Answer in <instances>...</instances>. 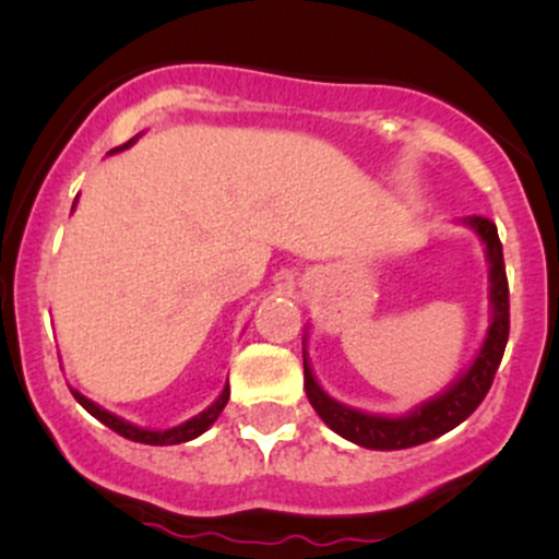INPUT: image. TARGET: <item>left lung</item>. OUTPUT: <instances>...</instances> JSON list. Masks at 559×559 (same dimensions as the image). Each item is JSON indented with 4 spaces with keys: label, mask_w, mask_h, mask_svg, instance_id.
<instances>
[{
    "label": "left lung",
    "mask_w": 559,
    "mask_h": 559,
    "mask_svg": "<svg viewBox=\"0 0 559 559\" xmlns=\"http://www.w3.org/2000/svg\"><path fill=\"white\" fill-rule=\"evenodd\" d=\"M457 223L468 226L485 245V258L487 266H490V325H487L485 342H481L479 353L474 355L468 368H463L460 377L452 379L441 393L408 408L406 414H399V417L342 404L320 388L307 353L309 328L304 333V390H307L309 404L320 414L322 423L342 439L366 447V450H408V447L425 444V441L450 433L485 401L500 358H503L506 342H509V282H506L503 245L498 239V228L487 217L474 215Z\"/></svg>",
    "instance_id": "obj_1"
}]
</instances>
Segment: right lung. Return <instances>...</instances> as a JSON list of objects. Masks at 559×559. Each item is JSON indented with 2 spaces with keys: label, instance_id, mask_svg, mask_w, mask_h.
I'll list each match as a JSON object with an SVG mask.
<instances>
[{
  "label": "right lung",
  "instance_id": "right-lung-1",
  "mask_svg": "<svg viewBox=\"0 0 559 559\" xmlns=\"http://www.w3.org/2000/svg\"><path fill=\"white\" fill-rule=\"evenodd\" d=\"M140 136H142V134H136L134 140H129V142H126V145L115 147V151H109V153H120V151H126V147H131V145H134V142L140 140ZM74 204H78V199H74ZM72 210H74V206H72ZM69 390H72L74 401H78V404L83 406L85 412H88V414H94V417L99 419L102 425H107L109 430H115V433H120V436H123V439L140 441V444H151V447L186 444V441H191V439H199V436L204 433V430H210L212 425H215V419L221 417V412H223V408H226V404H228V395H231V390H228V384H226V388H223V393L217 395V399L212 401V404L206 406L204 412H199V414H195V417L186 419V423L175 425V428H166V430H153V428H140V425H134V423H129V419L118 417V414L107 412V408L96 404V401L85 399V395L80 393V390H74V388H69Z\"/></svg>",
  "mask_w": 559,
  "mask_h": 559
}]
</instances>
